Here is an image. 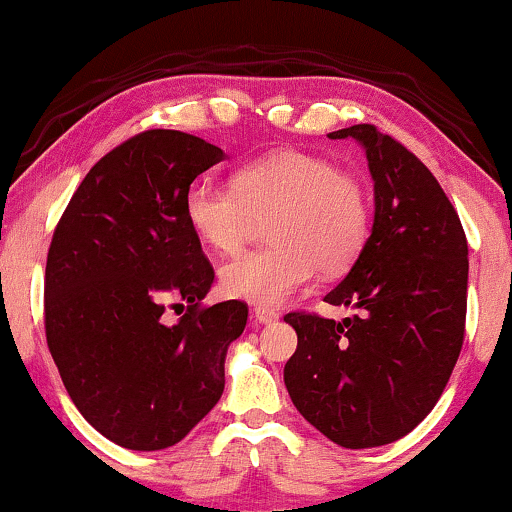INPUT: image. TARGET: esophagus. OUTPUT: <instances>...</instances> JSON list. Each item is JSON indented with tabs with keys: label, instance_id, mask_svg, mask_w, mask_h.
<instances>
[{
	"label": "esophagus",
	"instance_id": "obj_1",
	"mask_svg": "<svg viewBox=\"0 0 512 512\" xmlns=\"http://www.w3.org/2000/svg\"><path fill=\"white\" fill-rule=\"evenodd\" d=\"M252 317H255L257 324H264V326H272L279 322V312L269 310V307H255V310H252Z\"/></svg>",
	"mask_w": 512,
	"mask_h": 512
}]
</instances>
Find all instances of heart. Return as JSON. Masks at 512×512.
I'll use <instances>...</instances> for the list:
<instances>
[{"instance_id":"heart-1","label":"heart","mask_w":512,"mask_h":512,"mask_svg":"<svg viewBox=\"0 0 512 512\" xmlns=\"http://www.w3.org/2000/svg\"><path fill=\"white\" fill-rule=\"evenodd\" d=\"M183 217L209 250L236 255L257 221L269 219L264 250L221 269L231 298L274 307L317 274L348 269L365 248L372 219L367 188L326 157L279 150L240 166L233 186L197 178L183 195Z\"/></svg>"}]
</instances>
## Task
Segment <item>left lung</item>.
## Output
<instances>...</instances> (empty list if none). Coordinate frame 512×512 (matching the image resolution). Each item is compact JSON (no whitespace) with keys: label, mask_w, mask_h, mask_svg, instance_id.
Masks as SVG:
<instances>
[{"label":"left lung","mask_w":512,"mask_h":512,"mask_svg":"<svg viewBox=\"0 0 512 512\" xmlns=\"http://www.w3.org/2000/svg\"><path fill=\"white\" fill-rule=\"evenodd\" d=\"M331 140L365 147L374 181L372 236L329 305L343 322L283 317L298 348L283 367L300 415L343 448L398 441L432 412L458 362L467 312V238L451 200L420 159L372 123Z\"/></svg>","instance_id":"obj_1"}]
</instances>
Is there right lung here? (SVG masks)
<instances>
[{"mask_svg": "<svg viewBox=\"0 0 512 512\" xmlns=\"http://www.w3.org/2000/svg\"><path fill=\"white\" fill-rule=\"evenodd\" d=\"M224 150L181 131H145L88 171L47 252L45 334L80 415L131 451H162L224 393L226 350L248 305L202 307L214 269L183 195ZM186 309L169 325L165 305Z\"/></svg>", "mask_w": 512, "mask_h": 512, "instance_id": "right-lung-1", "label": "right lung"}]
</instances>
